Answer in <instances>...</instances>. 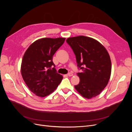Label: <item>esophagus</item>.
<instances>
[{
  "label": "esophagus",
  "mask_w": 132,
  "mask_h": 132,
  "mask_svg": "<svg viewBox=\"0 0 132 132\" xmlns=\"http://www.w3.org/2000/svg\"><path fill=\"white\" fill-rule=\"evenodd\" d=\"M67 75L68 76V77H72V76H73V74L71 73H68L67 74Z\"/></svg>",
  "instance_id": "esophagus-1"
}]
</instances>
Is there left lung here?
Masks as SVG:
<instances>
[{"instance_id": "left-lung-1", "label": "left lung", "mask_w": 132, "mask_h": 132, "mask_svg": "<svg viewBox=\"0 0 132 132\" xmlns=\"http://www.w3.org/2000/svg\"><path fill=\"white\" fill-rule=\"evenodd\" d=\"M66 42L75 55L78 68L82 70L77 73L80 82L74 86L75 89L88 99L98 95L107 86L111 73V61L105 47L84 36L69 37Z\"/></svg>"}]
</instances>
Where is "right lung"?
I'll use <instances>...</instances> for the list:
<instances>
[{"label": "right lung", "mask_w": 132, "mask_h": 132, "mask_svg": "<svg viewBox=\"0 0 132 132\" xmlns=\"http://www.w3.org/2000/svg\"><path fill=\"white\" fill-rule=\"evenodd\" d=\"M65 40L61 37L39 39L25 52L21 72L27 87L36 95L43 97L50 94L63 78L57 73L52 57Z\"/></svg>", "instance_id": "obj_1"}]
</instances>
